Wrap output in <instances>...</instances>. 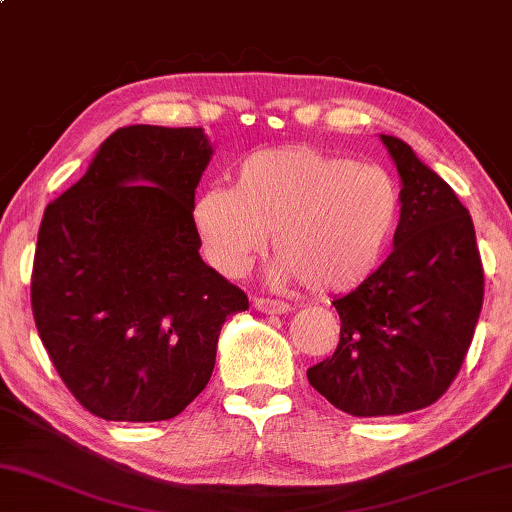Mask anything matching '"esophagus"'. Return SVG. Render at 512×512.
Instances as JSON below:
<instances>
[{"instance_id": "obj_1", "label": "esophagus", "mask_w": 512, "mask_h": 512, "mask_svg": "<svg viewBox=\"0 0 512 512\" xmlns=\"http://www.w3.org/2000/svg\"><path fill=\"white\" fill-rule=\"evenodd\" d=\"M254 307L261 311V314H286L288 311L286 302L272 298H254Z\"/></svg>"}]
</instances>
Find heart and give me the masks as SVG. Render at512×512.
I'll list each match as a JSON object with an SVG mask.
<instances>
[{"label": "heart", "mask_w": 512, "mask_h": 512, "mask_svg": "<svg viewBox=\"0 0 512 512\" xmlns=\"http://www.w3.org/2000/svg\"><path fill=\"white\" fill-rule=\"evenodd\" d=\"M399 207L385 168L295 145L247 154L233 187L212 184L196 196L191 221L226 277L247 272L272 238V279L321 295L348 291L379 268Z\"/></svg>", "instance_id": "heart-1"}]
</instances>
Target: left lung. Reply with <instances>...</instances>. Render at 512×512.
I'll return each mask as SVG.
<instances>
[{"mask_svg": "<svg viewBox=\"0 0 512 512\" xmlns=\"http://www.w3.org/2000/svg\"><path fill=\"white\" fill-rule=\"evenodd\" d=\"M402 177L395 249L355 291L332 300L342 330L311 388L358 418L425 409L450 388L483 307L471 214L404 140L381 136Z\"/></svg>", "mask_w": 512, "mask_h": 512, "instance_id": "obj_1", "label": "left lung"}]
</instances>
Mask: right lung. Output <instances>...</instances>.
<instances>
[{
	"label": "right lung",
	"mask_w": 512,
	"mask_h": 512,
	"mask_svg": "<svg viewBox=\"0 0 512 512\" xmlns=\"http://www.w3.org/2000/svg\"><path fill=\"white\" fill-rule=\"evenodd\" d=\"M212 147L198 127L117 129L43 212L36 330L71 395L103 420L175 418L210 381L244 291L203 263L191 205Z\"/></svg>",
	"instance_id": "right-lung-1"
}]
</instances>
